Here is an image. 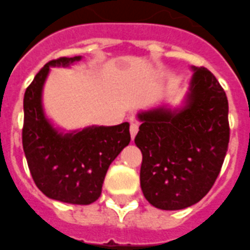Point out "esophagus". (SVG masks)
Listing matches in <instances>:
<instances>
[{
    "label": "esophagus",
    "instance_id": "34e87169",
    "mask_svg": "<svg viewBox=\"0 0 250 250\" xmlns=\"http://www.w3.org/2000/svg\"><path fill=\"white\" fill-rule=\"evenodd\" d=\"M129 132H131V137L132 140H133L134 137H136V134H137L138 132V123H131V127H129Z\"/></svg>",
    "mask_w": 250,
    "mask_h": 250
}]
</instances>
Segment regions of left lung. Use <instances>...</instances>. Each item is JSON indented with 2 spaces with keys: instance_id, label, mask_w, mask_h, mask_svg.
<instances>
[{
  "instance_id": "1",
  "label": "left lung",
  "mask_w": 250,
  "mask_h": 250,
  "mask_svg": "<svg viewBox=\"0 0 250 250\" xmlns=\"http://www.w3.org/2000/svg\"><path fill=\"white\" fill-rule=\"evenodd\" d=\"M194 75L185 105L138 114L134 143L142 152L141 188L151 205L180 210L194 205L212 188L229 143L228 98L206 68Z\"/></svg>"
}]
</instances>
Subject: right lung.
Returning <instances> with one entry per match:
<instances>
[{
    "label": "right lung",
    "instance_id": "obj_1",
    "mask_svg": "<svg viewBox=\"0 0 250 250\" xmlns=\"http://www.w3.org/2000/svg\"><path fill=\"white\" fill-rule=\"evenodd\" d=\"M80 56L44 65L23 97L22 146L34 182L50 199L89 205L102 194L109 165L131 141L129 123L62 133L45 117L41 94L50 66H69Z\"/></svg>",
    "mask_w": 250,
    "mask_h": 250
}]
</instances>
